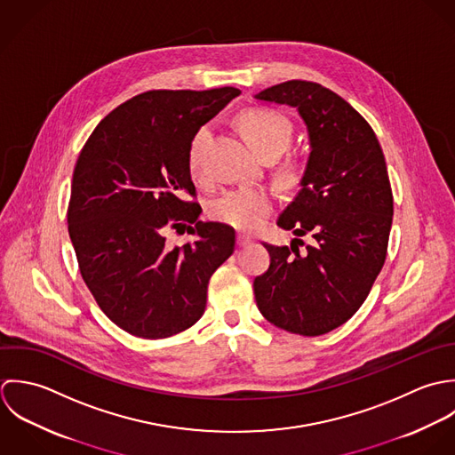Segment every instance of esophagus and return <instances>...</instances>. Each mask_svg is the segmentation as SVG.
I'll return each instance as SVG.
<instances>
[{
  "mask_svg": "<svg viewBox=\"0 0 455 455\" xmlns=\"http://www.w3.org/2000/svg\"><path fill=\"white\" fill-rule=\"evenodd\" d=\"M248 244H251V239H250L248 235H243V234H239V235H237V246L244 248V246H248Z\"/></svg>",
  "mask_w": 455,
  "mask_h": 455,
  "instance_id": "1",
  "label": "esophagus"
}]
</instances>
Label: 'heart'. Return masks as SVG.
Here are the masks:
<instances>
[{"mask_svg":"<svg viewBox=\"0 0 455 455\" xmlns=\"http://www.w3.org/2000/svg\"><path fill=\"white\" fill-rule=\"evenodd\" d=\"M241 128L260 155H281L291 140V123L286 116L269 110V108H253L241 116ZM211 139V128L200 126L189 142L188 151V167L193 178H202V158ZM273 195L264 188H248L239 186L227 189L214 196L207 205V214L227 227H232L241 232L259 230L273 212Z\"/></svg>","mask_w":455,"mask_h":455,"instance_id":"heart-1","label":"heart"}]
</instances>
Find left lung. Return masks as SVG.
Here are the masks:
<instances>
[{"label":"left lung","instance_id":"1","mask_svg":"<svg viewBox=\"0 0 455 455\" xmlns=\"http://www.w3.org/2000/svg\"><path fill=\"white\" fill-rule=\"evenodd\" d=\"M257 100L295 107L307 126L309 158L300 189L277 225L311 235L300 253L264 244L271 266L253 281L260 313L275 327L322 336L363 306L387 257L394 198L379 142L339 94L309 81H286Z\"/></svg>","mask_w":455,"mask_h":455}]
</instances>
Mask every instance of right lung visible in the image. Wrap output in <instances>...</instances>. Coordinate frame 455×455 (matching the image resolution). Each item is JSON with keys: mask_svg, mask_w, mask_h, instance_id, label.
<instances>
[{"mask_svg": "<svg viewBox=\"0 0 455 455\" xmlns=\"http://www.w3.org/2000/svg\"><path fill=\"white\" fill-rule=\"evenodd\" d=\"M235 88L153 90L116 107L84 144L72 180L68 234L84 283L123 331L164 339L200 320L212 273L234 253L235 232L200 221L188 151ZM196 235L182 249L164 228Z\"/></svg>", "mask_w": 455, "mask_h": 455, "instance_id": "right-lung-1", "label": "right lung"}]
</instances>
